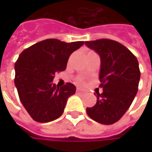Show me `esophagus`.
<instances>
[{"instance_id": "34e87169", "label": "esophagus", "mask_w": 152, "mask_h": 152, "mask_svg": "<svg viewBox=\"0 0 152 152\" xmlns=\"http://www.w3.org/2000/svg\"><path fill=\"white\" fill-rule=\"evenodd\" d=\"M77 91H78V92H82V93H83V92H85V90H83V89H81V88H77Z\"/></svg>"}]
</instances>
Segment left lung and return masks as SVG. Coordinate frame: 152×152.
<instances>
[{
  "instance_id": "left-lung-1",
  "label": "left lung",
  "mask_w": 152,
  "mask_h": 152,
  "mask_svg": "<svg viewBox=\"0 0 152 152\" xmlns=\"http://www.w3.org/2000/svg\"><path fill=\"white\" fill-rule=\"evenodd\" d=\"M101 58L99 79L102 94L96 93V104L86 108L91 119L102 124L118 122L129 108L138 91L140 72L135 56L118 42L101 39L85 41Z\"/></svg>"
}]
</instances>
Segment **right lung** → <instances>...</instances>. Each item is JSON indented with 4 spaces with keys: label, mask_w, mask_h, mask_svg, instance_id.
Here are the masks:
<instances>
[{
    "label": "right lung",
    "mask_w": 152,
    "mask_h": 152,
    "mask_svg": "<svg viewBox=\"0 0 152 152\" xmlns=\"http://www.w3.org/2000/svg\"><path fill=\"white\" fill-rule=\"evenodd\" d=\"M84 44L47 39L19 55L15 63V86L23 106L34 121L48 123L63 113L76 87L71 83L59 87L52 81L56 73L66 69L70 55Z\"/></svg>",
    "instance_id": "1"
}]
</instances>
